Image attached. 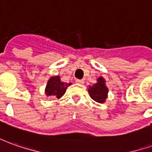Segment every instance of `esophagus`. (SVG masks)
I'll return each mask as SVG.
<instances>
[{"label":"esophagus","instance_id":"obj_1","mask_svg":"<svg viewBox=\"0 0 152 152\" xmlns=\"http://www.w3.org/2000/svg\"><path fill=\"white\" fill-rule=\"evenodd\" d=\"M76 82L77 83V84H84V81L83 80H76Z\"/></svg>","mask_w":152,"mask_h":152}]
</instances>
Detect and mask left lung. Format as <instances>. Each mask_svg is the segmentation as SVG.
<instances>
[{"label": "left lung", "mask_w": 152, "mask_h": 152, "mask_svg": "<svg viewBox=\"0 0 152 152\" xmlns=\"http://www.w3.org/2000/svg\"><path fill=\"white\" fill-rule=\"evenodd\" d=\"M88 92L90 97L95 102L99 103L105 102L107 97L108 88L106 86V81L102 76H99L97 79V82L92 86H89Z\"/></svg>", "instance_id": "left-lung-1"}]
</instances>
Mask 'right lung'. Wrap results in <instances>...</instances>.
<instances>
[{
  "label": "right lung",
  "instance_id": "obj_1",
  "mask_svg": "<svg viewBox=\"0 0 152 152\" xmlns=\"http://www.w3.org/2000/svg\"><path fill=\"white\" fill-rule=\"evenodd\" d=\"M71 83H66L60 80V76H55L50 77L47 82L45 87V95L46 97H54L60 99L66 92V89Z\"/></svg>",
  "mask_w": 152,
  "mask_h": 152
}]
</instances>
